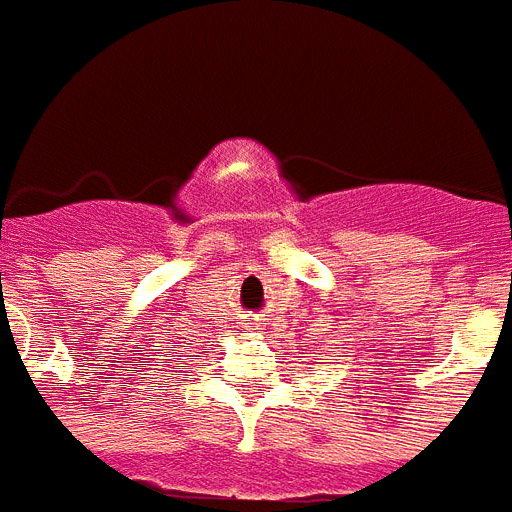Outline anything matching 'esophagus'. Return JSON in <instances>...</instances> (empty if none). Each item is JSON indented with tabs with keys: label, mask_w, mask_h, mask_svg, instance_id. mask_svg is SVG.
<instances>
[{
	"label": "esophagus",
	"mask_w": 512,
	"mask_h": 512,
	"mask_svg": "<svg viewBox=\"0 0 512 512\" xmlns=\"http://www.w3.org/2000/svg\"><path fill=\"white\" fill-rule=\"evenodd\" d=\"M243 325H248V327H256V325H259V320H245Z\"/></svg>",
	"instance_id": "esophagus-1"
}]
</instances>
